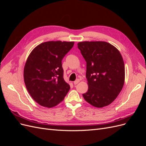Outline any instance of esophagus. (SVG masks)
<instances>
[{
	"label": "esophagus",
	"instance_id": "34e87169",
	"mask_svg": "<svg viewBox=\"0 0 146 146\" xmlns=\"http://www.w3.org/2000/svg\"><path fill=\"white\" fill-rule=\"evenodd\" d=\"M79 82H80V80H79V79H77V80H76V81L74 82V84L75 85H77V83H79Z\"/></svg>",
	"mask_w": 146,
	"mask_h": 146
}]
</instances>
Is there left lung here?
<instances>
[{"mask_svg":"<svg viewBox=\"0 0 146 146\" xmlns=\"http://www.w3.org/2000/svg\"><path fill=\"white\" fill-rule=\"evenodd\" d=\"M77 45L86 62L88 90L83 98L97 108L110 105L124 84L125 66L121 53L105 41H83Z\"/></svg>","mask_w":146,"mask_h":146,"instance_id":"8db88e82","label":"left lung"}]
</instances>
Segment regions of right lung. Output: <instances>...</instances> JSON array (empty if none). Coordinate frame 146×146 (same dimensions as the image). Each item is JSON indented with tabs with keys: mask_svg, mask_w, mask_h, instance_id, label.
<instances>
[{
	"mask_svg": "<svg viewBox=\"0 0 146 146\" xmlns=\"http://www.w3.org/2000/svg\"><path fill=\"white\" fill-rule=\"evenodd\" d=\"M74 42L47 41L35 47L24 66L26 88L35 101L52 108L62 102L70 90L63 78L62 61Z\"/></svg>",
	"mask_w": 146,
	"mask_h": 146,
	"instance_id": "add662e5",
	"label": "right lung"
}]
</instances>
